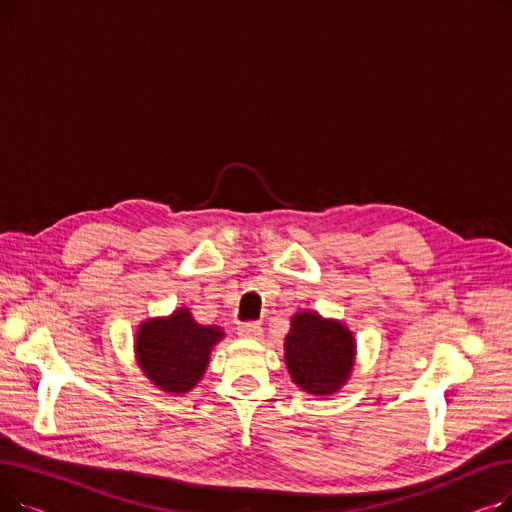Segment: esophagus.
<instances>
[{"mask_svg":"<svg viewBox=\"0 0 512 512\" xmlns=\"http://www.w3.org/2000/svg\"><path fill=\"white\" fill-rule=\"evenodd\" d=\"M238 336L247 338V340H259L263 336V330L259 324H253V321H245V324L238 326Z\"/></svg>","mask_w":512,"mask_h":512,"instance_id":"34e87169","label":"esophagus"}]
</instances>
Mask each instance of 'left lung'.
Instances as JSON below:
<instances>
[{
	"instance_id": "left-lung-1",
	"label": "left lung",
	"mask_w": 512,
	"mask_h": 512,
	"mask_svg": "<svg viewBox=\"0 0 512 512\" xmlns=\"http://www.w3.org/2000/svg\"><path fill=\"white\" fill-rule=\"evenodd\" d=\"M357 344L342 321L315 311L292 315L284 338V359L292 382L317 396L338 392L355 365Z\"/></svg>"
}]
</instances>
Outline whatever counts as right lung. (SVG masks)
Instances as JSON below:
<instances>
[{
  "label": "right lung",
  "mask_w": 512,
  "mask_h": 512,
  "mask_svg": "<svg viewBox=\"0 0 512 512\" xmlns=\"http://www.w3.org/2000/svg\"><path fill=\"white\" fill-rule=\"evenodd\" d=\"M224 338L222 328L201 326L186 307L170 317L147 319L134 336L137 363L164 392L184 394L199 384L211 348Z\"/></svg>",
  "instance_id": "obj_1"
}]
</instances>
